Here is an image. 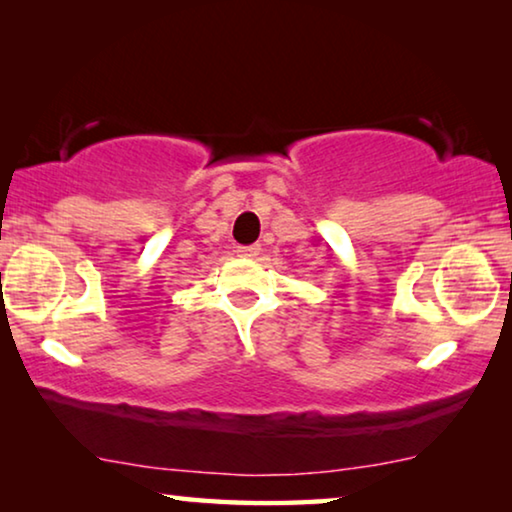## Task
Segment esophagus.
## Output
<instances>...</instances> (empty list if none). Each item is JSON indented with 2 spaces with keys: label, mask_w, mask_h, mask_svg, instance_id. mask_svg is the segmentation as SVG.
I'll return each mask as SVG.
<instances>
[{
  "label": "esophagus",
  "mask_w": 512,
  "mask_h": 512,
  "mask_svg": "<svg viewBox=\"0 0 512 512\" xmlns=\"http://www.w3.org/2000/svg\"><path fill=\"white\" fill-rule=\"evenodd\" d=\"M258 254H261V247H258V244H249V247H237V256H242V258H256Z\"/></svg>",
  "instance_id": "1"
}]
</instances>
